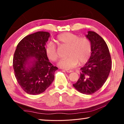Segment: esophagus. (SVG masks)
Returning a JSON list of instances; mask_svg holds the SVG:
<instances>
[{"label":"esophagus","instance_id":"1","mask_svg":"<svg viewBox=\"0 0 124 124\" xmlns=\"http://www.w3.org/2000/svg\"><path fill=\"white\" fill-rule=\"evenodd\" d=\"M65 70H66L67 73H71V72L73 71V70H69V69H66Z\"/></svg>","mask_w":124,"mask_h":124}]
</instances>
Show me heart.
<instances>
[{"instance_id": "obj_1", "label": "heart", "mask_w": 124, "mask_h": 124, "mask_svg": "<svg viewBox=\"0 0 124 124\" xmlns=\"http://www.w3.org/2000/svg\"><path fill=\"white\" fill-rule=\"evenodd\" d=\"M56 42L60 47H68L66 59L61 60L58 66L66 69H71L79 64H85L91 57L92 43L85 37H79L78 35L70 32L60 34L56 37ZM47 57L51 61L55 62L59 58L56 46L49 43L46 47Z\"/></svg>"}]
</instances>
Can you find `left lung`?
Wrapping results in <instances>:
<instances>
[{"mask_svg": "<svg viewBox=\"0 0 124 124\" xmlns=\"http://www.w3.org/2000/svg\"><path fill=\"white\" fill-rule=\"evenodd\" d=\"M85 36L92 43L91 56L81 68L80 77L73 86L80 93L89 95L105 83L112 68V61L107 45L100 36L89 31Z\"/></svg>", "mask_w": 124, "mask_h": 124, "instance_id": "8db88e82", "label": "left lung"}]
</instances>
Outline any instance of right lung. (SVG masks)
<instances>
[{
	"mask_svg": "<svg viewBox=\"0 0 124 124\" xmlns=\"http://www.w3.org/2000/svg\"><path fill=\"white\" fill-rule=\"evenodd\" d=\"M50 33L39 31L23 38L13 58L15 77L23 91L31 95L44 92L54 80L57 67L49 62L45 46Z\"/></svg>",
	"mask_w": 124,
	"mask_h": 124,
	"instance_id": "1",
	"label": "right lung"
}]
</instances>
